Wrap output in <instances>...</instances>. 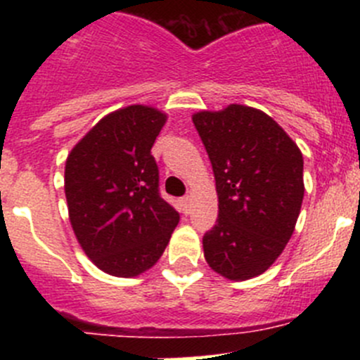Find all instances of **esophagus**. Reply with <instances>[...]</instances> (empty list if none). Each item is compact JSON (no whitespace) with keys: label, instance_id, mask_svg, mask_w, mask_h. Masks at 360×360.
I'll list each match as a JSON object with an SVG mask.
<instances>
[{"label":"esophagus","instance_id":"34e87169","mask_svg":"<svg viewBox=\"0 0 360 360\" xmlns=\"http://www.w3.org/2000/svg\"><path fill=\"white\" fill-rule=\"evenodd\" d=\"M181 203H183V209L188 210L190 209V203H191V195H186V197L181 198Z\"/></svg>","mask_w":360,"mask_h":360}]
</instances>
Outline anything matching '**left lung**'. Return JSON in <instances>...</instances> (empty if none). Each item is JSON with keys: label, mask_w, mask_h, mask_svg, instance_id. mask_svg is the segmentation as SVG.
<instances>
[{"label": "left lung", "mask_w": 360, "mask_h": 360, "mask_svg": "<svg viewBox=\"0 0 360 360\" xmlns=\"http://www.w3.org/2000/svg\"><path fill=\"white\" fill-rule=\"evenodd\" d=\"M219 214L203 235L209 266L230 281L266 271L291 238L304 195L303 155L266 112L230 104L193 115Z\"/></svg>", "instance_id": "left-lung-1"}]
</instances>
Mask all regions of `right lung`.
Segmentation results:
<instances>
[{"label": "right lung", "instance_id": "right-lung-1", "mask_svg": "<svg viewBox=\"0 0 360 360\" xmlns=\"http://www.w3.org/2000/svg\"><path fill=\"white\" fill-rule=\"evenodd\" d=\"M165 122V112L141 104L110 112L66 160L72 231L92 263L115 277L150 270L179 223V212L160 197L151 155Z\"/></svg>", "mask_w": 360, "mask_h": 360}]
</instances>
